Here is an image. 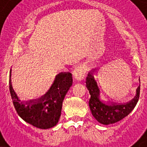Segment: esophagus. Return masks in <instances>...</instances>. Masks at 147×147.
Listing matches in <instances>:
<instances>
[{"label":"esophagus","mask_w":147,"mask_h":147,"mask_svg":"<svg viewBox=\"0 0 147 147\" xmlns=\"http://www.w3.org/2000/svg\"><path fill=\"white\" fill-rule=\"evenodd\" d=\"M74 76H75V79L77 80H81L83 78V74L81 70H77L76 72L74 74Z\"/></svg>","instance_id":"34e87169"}]
</instances>
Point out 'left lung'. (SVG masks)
<instances>
[{
    "label": "left lung",
    "mask_w": 147,
    "mask_h": 147,
    "mask_svg": "<svg viewBox=\"0 0 147 147\" xmlns=\"http://www.w3.org/2000/svg\"><path fill=\"white\" fill-rule=\"evenodd\" d=\"M86 87L90 94L89 106L93 117L102 124H114L127 117L133 110L139 97L140 87L137 89V94L131 101L124 104L111 103L107 105L99 99L100 90L97 82L92 78L87 77Z\"/></svg>",
    "instance_id": "1"
}]
</instances>
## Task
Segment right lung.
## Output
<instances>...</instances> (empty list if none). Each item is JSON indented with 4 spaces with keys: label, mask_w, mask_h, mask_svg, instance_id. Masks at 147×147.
<instances>
[{
    "label": "right lung",
    "mask_w": 147,
    "mask_h": 147,
    "mask_svg": "<svg viewBox=\"0 0 147 147\" xmlns=\"http://www.w3.org/2000/svg\"><path fill=\"white\" fill-rule=\"evenodd\" d=\"M57 78V80L56 77L53 83L55 84L56 81V84L53 90L50 91V92L38 100L20 103H19L20 100L18 98L12 85L10 84L12 98H17L13 101L15 108L19 116L25 121L37 128L43 129L52 128L57 124L61 115L63 102L72 84V74L68 72L63 78ZM26 104L28 105L26 106Z\"/></svg>",
    "instance_id": "obj_1"
}]
</instances>
